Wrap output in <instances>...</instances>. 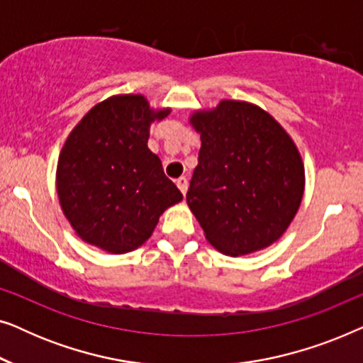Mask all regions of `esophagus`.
Wrapping results in <instances>:
<instances>
[{
    "mask_svg": "<svg viewBox=\"0 0 363 363\" xmlns=\"http://www.w3.org/2000/svg\"><path fill=\"white\" fill-rule=\"evenodd\" d=\"M177 186L180 188V191L183 193V195H185L186 193V190H188V178L186 177H180L177 180Z\"/></svg>",
    "mask_w": 363,
    "mask_h": 363,
    "instance_id": "1",
    "label": "esophagus"
}]
</instances>
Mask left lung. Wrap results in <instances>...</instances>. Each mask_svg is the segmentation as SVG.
<instances>
[{"label":"left lung","instance_id":"left-lung-1","mask_svg":"<svg viewBox=\"0 0 363 363\" xmlns=\"http://www.w3.org/2000/svg\"><path fill=\"white\" fill-rule=\"evenodd\" d=\"M201 148L186 201L206 240L230 256L262 250L287 230L304 193L291 137L262 108L223 101L196 112Z\"/></svg>","mask_w":363,"mask_h":363}]
</instances>
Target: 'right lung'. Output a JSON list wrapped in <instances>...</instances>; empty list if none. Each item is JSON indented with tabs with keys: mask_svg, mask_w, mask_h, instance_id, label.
<instances>
[{
	"mask_svg": "<svg viewBox=\"0 0 363 363\" xmlns=\"http://www.w3.org/2000/svg\"><path fill=\"white\" fill-rule=\"evenodd\" d=\"M153 112L143 96L104 101L79 122L57 163L62 211L86 242L122 255L143 245L182 191L148 150Z\"/></svg>",
	"mask_w": 363,
	"mask_h": 363,
	"instance_id": "obj_1",
	"label": "right lung"
}]
</instances>
